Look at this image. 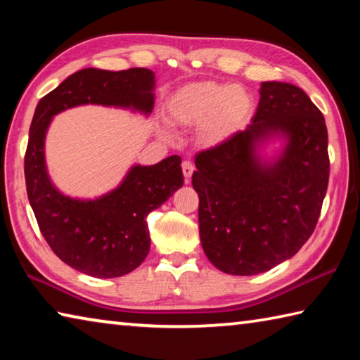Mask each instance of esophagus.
Listing matches in <instances>:
<instances>
[{"label":"esophagus","mask_w":360,"mask_h":360,"mask_svg":"<svg viewBox=\"0 0 360 360\" xmlns=\"http://www.w3.org/2000/svg\"><path fill=\"white\" fill-rule=\"evenodd\" d=\"M193 169H195V167H193L192 162H188V160L182 162V174H184L186 184H191V178L193 174Z\"/></svg>","instance_id":"obj_1"}]
</instances>
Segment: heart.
Instances as JSON below:
<instances>
[{
	"mask_svg": "<svg viewBox=\"0 0 360 360\" xmlns=\"http://www.w3.org/2000/svg\"><path fill=\"white\" fill-rule=\"evenodd\" d=\"M255 103L246 89L216 81H198L179 87L163 106L169 125L195 130V141L203 149H216L246 129ZM162 138L169 135L158 130Z\"/></svg>",
	"mask_w": 360,
	"mask_h": 360,
	"instance_id": "b5f03b06",
	"label": "heart"
}]
</instances>
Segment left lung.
Listing matches in <instances>:
<instances>
[{"label": "left lung", "mask_w": 360, "mask_h": 360, "mask_svg": "<svg viewBox=\"0 0 360 360\" xmlns=\"http://www.w3.org/2000/svg\"><path fill=\"white\" fill-rule=\"evenodd\" d=\"M251 125L195 157L206 257L227 275L271 270L318 224L328 182L324 115L300 87L262 82Z\"/></svg>", "instance_id": "obj_1"}]
</instances>
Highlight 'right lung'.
<instances>
[{
  "label": "right lung",
  "instance_id": "add662e5",
  "mask_svg": "<svg viewBox=\"0 0 360 360\" xmlns=\"http://www.w3.org/2000/svg\"><path fill=\"white\" fill-rule=\"evenodd\" d=\"M155 72L148 68L75 72L41 98L30 127L25 181L30 205L49 246L66 265L95 278H119L143 264L150 249L146 217L184 184L181 157L155 165L135 163L111 191L94 198L63 193L46 162V136L53 117L77 106L125 109L149 117Z\"/></svg>",
  "mask_w": 360,
  "mask_h": 360
}]
</instances>
